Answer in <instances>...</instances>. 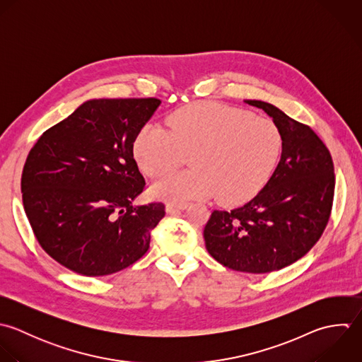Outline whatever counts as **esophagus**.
<instances>
[{"label":"esophagus","mask_w":362,"mask_h":362,"mask_svg":"<svg viewBox=\"0 0 362 362\" xmlns=\"http://www.w3.org/2000/svg\"><path fill=\"white\" fill-rule=\"evenodd\" d=\"M187 207V203H168L166 204V211L169 214H175L180 210H185Z\"/></svg>","instance_id":"34e87169"}]
</instances>
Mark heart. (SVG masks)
<instances>
[{"label": "heart", "instance_id": "heart-1", "mask_svg": "<svg viewBox=\"0 0 362 362\" xmlns=\"http://www.w3.org/2000/svg\"><path fill=\"white\" fill-rule=\"evenodd\" d=\"M166 125L168 131L145 125L135 138L134 156L151 177L179 168L189 156L190 170L168 175L151 187L168 202L217 194L226 204L244 203L268 182L282 151L272 119L221 104H190L175 111Z\"/></svg>", "mask_w": 362, "mask_h": 362}]
</instances>
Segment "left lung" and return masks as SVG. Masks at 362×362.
Masks as SVG:
<instances>
[{
	"label": "left lung",
	"instance_id": "left-lung-1",
	"mask_svg": "<svg viewBox=\"0 0 362 362\" xmlns=\"http://www.w3.org/2000/svg\"><path fill=\"white\" fill-rule=\"evenodd\" d=\"M262 108L282 136L281 160L264 189L243 207L214 210L204 227L209 254L221 265L268 274L305 257L322 237L333 207L334 165L316 132L278 107Z\"/></svg>",
	"mask_w": 362,
	"mask_h": 362
}]
</instances>
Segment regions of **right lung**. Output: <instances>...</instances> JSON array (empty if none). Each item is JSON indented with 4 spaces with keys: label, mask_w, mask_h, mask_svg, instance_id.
I'll return each instance as SVG.
<instances>
[{
    "label": "right lung",
    "mask_w": 362,
    "mask_h": 362,
    "mask_svg": "<svg viewBox=\"0 0 362 362\" xmlns=\"http://www.w3.org/2000/svg\"><path fill=\"white\" fill-rule=\"evenodd\" d=\"M159 104L88 100L29 151L21 179L23 209L40 247L67 269L105 276L148 251L165 204H132L145 187L134 142Z\"/></svg>",
    "instance_id": "add662e5"
}]
</instances>
